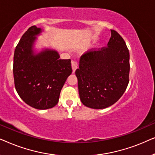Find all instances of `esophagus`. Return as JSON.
<instances>
[{
	"label": "esophagus",
	"mask_w": 155,
	"mask_h": 155,
	"mask_svg": "<svg viewBox=\"0 0 155 155\" xmlns=\"http://www.w3.org/2000/svg\"><path fill=\"white\" fill-rule=\"evenodd\" d=\"M72 68H73V73H75V70L78 68V63L76 61H72Z\"/></svg>",
	"instance_id": "1"
}]
</instances>
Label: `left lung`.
<instances>
[{
    "mask_svg": "<svg viewBox=\"0 0 155 155\" xmlns=\"http://www.w3.org/2000/svg\"><path fill=\"white\" fill-rule=\"evenodd\" d=\"M111 32L107 46L82 55L75 71L80 100L92 109L113 105L129 82V51L121 36L114 29Z\"/></svg>",
    "mask_w": 155,
    "mask_h": 155,
    "instance_id": "obj_1",
    "label": "left lung"
}]
</instances>
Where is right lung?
I'll return each instance as SVG.
<instances>
[{
    "instance_id": "obj_1",
    "label": "right lung",
    "mask_w": 155,
    "mask_h": 155,
    "mask_svg": "<svg viewBox=\"0 0 155 155\" xmlns=\"http://www.w3.org/2000/svg\"><path fill=\"white\" fill-rule=\"evenodd\" d=\"M41 31L31 26L22 35L15 49L13 76L20 98L30 107L42 110L58 104L61 89L73 71L71 59H60L56 51L34 54V42Z\"/></svg>"
}]
</instances>
